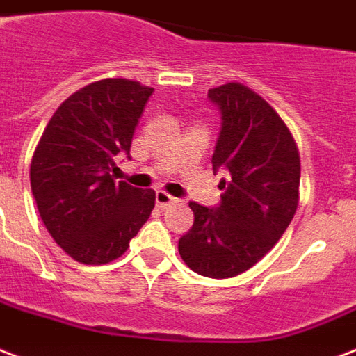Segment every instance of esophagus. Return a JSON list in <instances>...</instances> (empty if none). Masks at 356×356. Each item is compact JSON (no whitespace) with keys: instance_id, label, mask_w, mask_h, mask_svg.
Listing matches in <instances>:
<instances>
[{"instance_id":"34e87169","label":"esophagus","mask_w":356,"mask_h":356,"mask_svg":"<svg viewBox=\"0 0 356 356\" xmlns=\"http://www.w3.org/2000/svg\"><path fill=\"white\" fill-rule=\"evenodd\" d=\"M156 202H157V207H159V208H167V207H170V204H175L176 199H175V197H170L168 193H165V191H157Z\"/></svg>"}]
</instances>
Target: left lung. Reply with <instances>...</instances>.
<instances>
[{
  "mask_svg": "<svg viewBox=\"0 0 356 356\" xmlns=\"http://www.w3.org/2000/svg\"><path fill=\"white\" fill-rule=\"evenodd\" d=\"M221 116L213 172L223 170L218 207L189 202L195 221L178 240L200 276L234 277L282 238L298 207L300 157L287 125L261 95L238 82L208 90Z\"/></svg>",
  "mask_w": 356,
  "mask_h": 356,
  "instance_id": "8db88e82",
  "label": "left lung"
}]
</instances>
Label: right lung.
Segmentation results:
<instances>
[{
  "instance_id": "obj_1",
  "label": "right lung",
  "mask_w": 356,
  "mask_h": 356,
  "mask_svg": "<svg viewBox=\"0 0 356 356\" xmlns=\"http://www.w3.org/2000/svg\"><path fill=\"white\" fill-rule=\"evenodd\" d=\"M154 88L125 79L88 84L50 118L31 159L37 210L56 244L74 261L122 257L156 207V191L116 181L114 157L129 149Z\"/></svg>"
}]
</instances>
